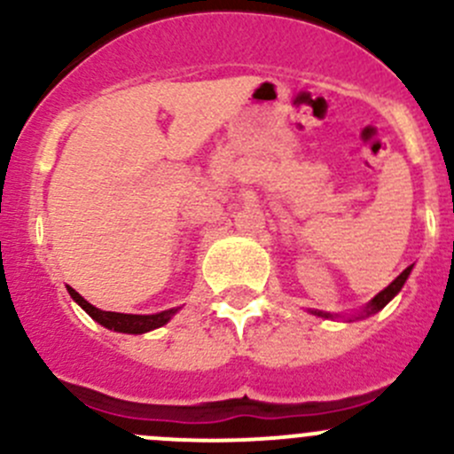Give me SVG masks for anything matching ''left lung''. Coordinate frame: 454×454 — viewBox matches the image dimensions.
I'll use <instances>...</instances> for the list:
<instances>
[{
	"label": "left lung",
	"mask_w": 454,
	"mask_h": 454,
	"mask_svg": "<svg viewBox=\"0 0 454 454\" xmlns=\"http://www.w3.org/2000/svg\"><path fill=\"white\" fill-rule=\"evenodd\" d=\"M411 270H413V265H409V268H406L404 272H402L400 277H397L395 281L391 283V286H388V287H384V290L380 292V294H375L373 299H371V303L367 305V308H364L363 312H360L358 316H356V318H364V316H371V314L380 312V309H382L384 305H387L388 301H391L393 296H395L397 292H400L402 287H404V283H406V278H409ZM312 314H316V316H323V318H332V314H327V312H312Z\"/></svg>",
	"instance_id": "left-lung-1"
}]
</instances>
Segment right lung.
Masks as SVG:
<instances>
[{
    "instance_id": "right-lung-1",
    "label": "right lung",
    "mask_w": 454,
    "mask_h": 454,
    "mask_svg": "<svg viewBox=\"0 0 454 454\" xmlns=\"http://www.w3.org/2000/svg\"><path fill=\"white\" fill-rule=\"evenodd\" d=\"M72 299L85 309L96 323H100L103 327L114 329V332H122V333H146L151 329H158L162 325H167L171 320V316L177 312V309H167V312H160V314H149V316H142V314H118V312H103V309L94 308L91 303H87L83 296L79 294L76 290L67 287Z\"/></svg>"
}]
</instances>
